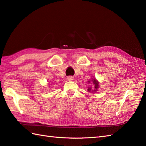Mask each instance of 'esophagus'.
<instances>
[{
	"label": "esophagus",
	"mask_w": 146,
	"mask_h": 146,
	"mask_svg": "<svg viewBox=\"0 0 146 146\" xmlns=\"http://www.w3.org/2000/svg\"><path fill=\"white\" fill-rule=\"evenodd\" d=\"M67 79H68V80H69V81H72V80H74V78L72 76H70L67 78Z\"/></svg>",
	"instance_id": "1"
}]
</instances>
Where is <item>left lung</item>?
Instances as JSON below:
<instances>
[{"label": "left lung", "instance_id": "1", "mask_svg": "<svg viewBox=\"0 0 146 146\" xmlns=\"http://www.w3.org/2000/svg\"><path fill=\"white\" fill-rule=\"evenodd\" d=\"M92 81H93V84H94V85H95V86H94V88H95V89H96V90H97V88H98V86H99V85H98V81H96V80H95V79H93ZM88 82L90 83V81H88ZM91 88H89L88 89V91H91ZM96 90H94V91H96Z\"/></svg>", "mask_w": 146, "mask_h": 146}]
</instances>
